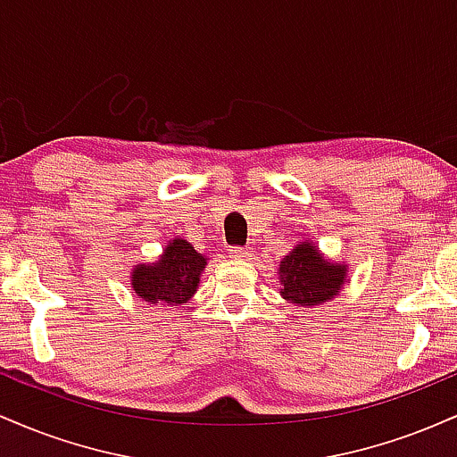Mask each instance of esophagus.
Returning <instances> with one entry per match:
<instances>
[{
  "label": "esophagus",
  "instance_id": "1",
  "mask_svg": "<svg viewBox=\"0 0 457 457\" xmlns=\"http://www.w3.org/2000/svg\"><path fill=\"white\" fill-rule=\"evenodd\" d=\"M229 258H234V260H246L249 258V249H246V246H229Z\"/></svg>",
  "mask_w": 457,
  "mask_h": 457
}]
</instances>
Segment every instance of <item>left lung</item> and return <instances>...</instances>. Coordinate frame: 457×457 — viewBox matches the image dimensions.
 <instances>
[{
  "label": "left lung",
  "mask_w": 457,
  "mask_h": 457,
  "mask_svg": "<svg viewBox=\"0 0 457 457\" xmlns=\"http://www.w3.org/2000/svg\"><path fill=\"white\" fill-rule=\"evenodd\" d=\"M283 298L296 305H320L342 287L345 269L328 264L312 243L298 245L279 264Z\"/></svg>",
  "instance_id": "obj_1"
}]
</instances>
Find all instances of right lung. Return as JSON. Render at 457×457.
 Masks as SVG:
<instances>
[{
    "label": "right lung",
    "mask_w": 457,
    "mask_h": 457,
    "mask_svg": "<svg viewBox=\"0 0 457 457\" xmlns=\"http://www.w3.org/2000/svg\"><path fill=\"white\" fill-rule=\"evenodd\" d=\"M206 269V258L187 240H171L154 266L139 264L133 270L135 295L148 303L165 301L170 305L187 303L197 290L199 275Z\"/></svg>",
    "instance_id": "1"
}]
</instances>
